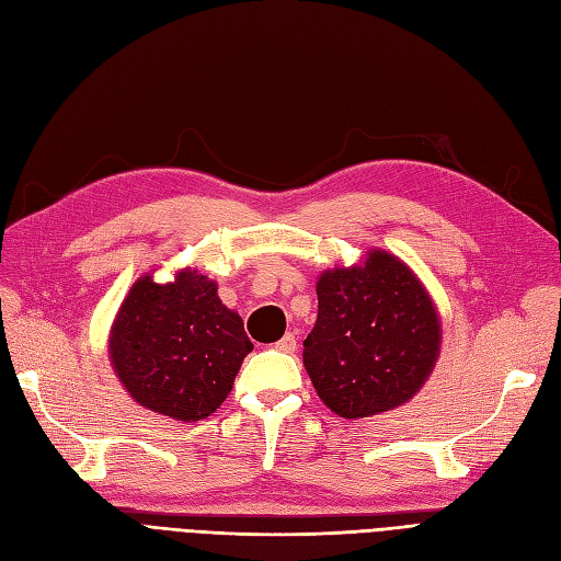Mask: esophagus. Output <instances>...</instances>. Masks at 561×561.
<instances>
[{"label": "esophagus", "instance_id": "1", "mask_svg": "<svg viewBox=\"0 0 561 561\" xmlns=\"http://www.w3.org/2000/svg\"><path fill=\"white\" fill-rule=\"evenodd\" d=\"M276 351L280 353H295L297 351V336L293 332H287L280 342L276 344Z\"/></svg>", "mask_w": 561, "mask_h": 561}]
</instances>
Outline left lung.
Here are the masks:
<instances>
[{
  "label": "left lung",
  "mask_w": 561,
  "mask_h": 561,
  "mask_svg": "<svg viewBox=\"0 0 561 561\" xmlns=\"http://www.w3.org/2000/svg\"><path fill=\"white\" fill-rule=\"evenodd\" d=\"M318 320L304 342L316 393L344 419L412 400L435 367L443 328L426 287L386 250L316 283Z\"/></svg>",
  "instance_id": "left-lung-1"
}]
</instances>
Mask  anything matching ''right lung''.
<instances>
[{
  "instance_id": "obj_1",
  "label": "right lung",
  "mask_w": 561,
  "mask_h": 561,
  "mask_svg": "<svg viewBox=\"0 0 561 561\" xmlns=\"http://www.w3.org/2000/svg\"><path fill=\"white\" fill-rule=\"evenodd\" d=\"M250 351L241 316L194 268L165 285L149 274L135 280L110 332V360L130 398L186 423L225 402Z\"/></svg>"
}]
</instances>
